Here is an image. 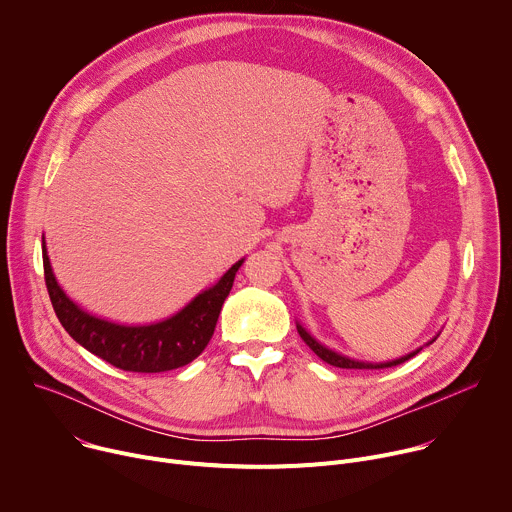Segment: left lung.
<instances>
[{
    "mask_svg": "<svg viewBox=\"0 0 512 512\" xmlns=\"http://www.w3.org/2000/svg\"><path fill=\"white\" fill-rule=\"evenodd\" d=\"M298 332H300L302 340H304L324 362H328V364H332V367H338V369H387V367H397V364H401V362H405V360H409L411 356L417 354V352H411V354L401 356V358H397V360H393V362H381V364L356 362V360H350V358H346V356H342V354H336V352L328 350L326 346H322L320 342H316L302 326H298Z\"/></svg>",
    "mask_w": 512,
    "mask_h": 512,
    "instance_id": "obj_1",
    "label": "left lung"
}]
</instances>
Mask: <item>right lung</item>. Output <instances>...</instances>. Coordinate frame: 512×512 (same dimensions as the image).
Here are the masks:
<instances>
[{
	"label": "right lung",
	"instance_id": "right-lung-1",
	"mask_svg": "<svg viewBox=\"0 0 512 512\" xmlns=\"http://www.w3.org/2000/svg\"><path fill=\"white\" fill-rule=\"evenodd\" d=\"M42 263L52 308L72 338L121 371L164 373L184 367L206 348L243 261L235 263L221 281L202 291L182 312L150 326H121L87 314L68 300L56 283L46 247H42Z\"/></svg>",
	"mask_w": 512,
	"mask_h": 512
}]
</instances>
